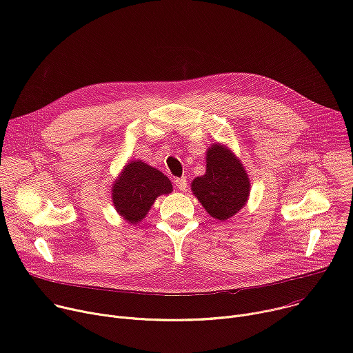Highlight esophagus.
Here are the masks:
<instances>
[{
	"label": "esophagus",
	"mask_w": 353,
	"mask_h": 353,
	"mask_svg": "<svg viewBox=\"0 0 353 353\" xmlns=\"http://www.w3.org/2000/svg\"><path fill=\"white\" fill-rule=\"evenodd\" d=\"M174 184L176 187L180 190V191H185L187 190V179L185 177H179L174 180Z\"/></svg>",
	"instance_id": "1"
}]
</instances>
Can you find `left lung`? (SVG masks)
Here are the masks:
<instances>
[{
  "label": "left lung",
  "mask_w": 353,
  "mask_h": 353,
  "mask_svg": "<svg viewBox=\"0 0 353 353\" xmlns=\"http://www.w3.org/2000/svg\"><path fill=\"white\" fill-rule=\"evenodd\" d=\"M191 190L212 218L226 221L247 203L250 181L230 150L215 143L207 154V173L194 179Z\"/></svg>",
  "instance_id": "1"
}]
</instances>
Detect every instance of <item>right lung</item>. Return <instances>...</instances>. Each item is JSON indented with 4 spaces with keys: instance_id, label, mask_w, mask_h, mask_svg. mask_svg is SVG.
Returning a JSON list of instances; mask_svg holds the SVG:
<instances>
[{
    "instance_id": "add662e5",
    "label": "right lung",
    "mask_w": 353,
    "mask_h": 353,
    "mask_svg": "<svg viewBox=\"0 0 353 353\" xmlns=\"http://www.w3.org/2000/svg\"><path fill=\"white\" fill-rule=\"evenodd\" d=\"M170 180L149 165L128 163L113 185V204L117 212L131 223L145 218L157 196L172 192Z\"/></svg>"
}]
</instances>
